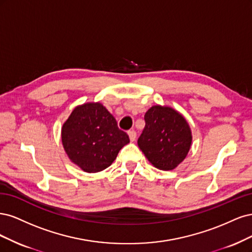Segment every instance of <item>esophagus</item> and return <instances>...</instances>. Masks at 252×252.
<instances>
[{
    "label": "esophagus",
    "mask_w": 252,
    "mask_h": 252,
    "mask_svg": "<svg viewBox=\"0 0 252 252\" xmlns=\"http://www.w3.org/2000/svg\"><path fill=\"white\" fill-rule=\"evenodd\" d=\"M127 134H128V137H129V140H131V141H135L136 140L137 134H136V132L134 131V129H131V131H128Z\"/></svg>",
    "instance_id": "1"
}]
</instances>
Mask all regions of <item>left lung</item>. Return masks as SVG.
Segmentation results:
<instances>
[{
	"label": "left lung",
	"mask_w": 252,
	"mask_h": 252,
	"mask_svg": "<svg viewBox=\"0 0 252 252\" xmlns=\"http://www.w3.org/2000/svg\"><path fill=\"white\" fill-rule=\"evenodd\" d=\"M144 121L138 147L155 167L175 168L190 149L191 133L186 120L172 108L154 105L145 113Z\"/></svg>",
	"instance_id": "1"
}]
</instances>
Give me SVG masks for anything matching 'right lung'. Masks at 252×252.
Returning <instances> with one entry per match:
<instances>
[{"label":"right lung","instance_id":"right-lung-1","mask_svg":"<svg viewBox=\"0 0 252 252\" xmlns=\"http://www.w3.org/2000/svg\"><path fill=\"white\" fill-rule=\"evenodd\" d=\"M62 141L73 163L87 173H97L112 164L129 138L110 112L96 102L74 109L62 127Z\"/></svg>","mask_w":252,"mask_h":252}]
</instances>
